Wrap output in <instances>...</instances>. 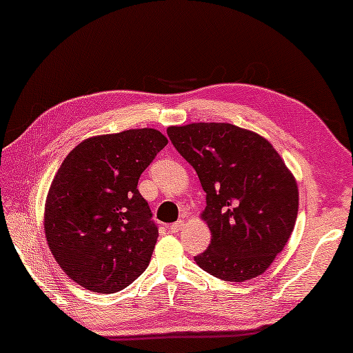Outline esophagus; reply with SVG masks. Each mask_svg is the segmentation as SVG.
Returning a JSON list of instances; mask_svg holds the SVG:
<instances>
[{"instance_id":"obj_1","label":"esophagus","mask_w":353,"mask_h":353,"mask_svg":"<svg viewBox=\"0 0 353 353\" xmlns=\"http://www.w3.org/2000/svg\"><path fill=\"white\" fill-rule=\"evenodd\" d=\"M183 226H185V221H183V220H179V221L171 224V226H170V232H171V234H176V232H181Z\"/></svg>"}]
</instances>
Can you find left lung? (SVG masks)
<instances>
[{
  "mask_svg": "<svg viewBox=\"0 0 353 353\" xmlns=\"http://www.w3.org/2000/svg\"><path fill=\"white\" fill-rule=\"evenodd\" d=\"M168 137L206 192L211 244L194 261L219 279L244 282L272 265L294 229L299 191L279 153L228 123L171 125Z\"/></svg>",
  "mask_w": 353,
  "mask_h": 353,
  "instance_id": "obj_1",
  "label": "left lung"
}]
</instances>
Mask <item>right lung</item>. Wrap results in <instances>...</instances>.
Returning <instances> with one entry per match:
<instances>
[{
    "label": "right lung",
    "mask_w": 353,
    "mask_h": 353,
    "mask_svg": "<svg viewBox=\"0 0 353 353\" xmlns=\"http://www.w3.org/2000/svg\"><path fill=\"white\" fill-rule=\"evenodd\" d=\"M168 139L154 129L88 138L52 179L43 229L52 256L81 287L110 294L145 272L157 239L138 181Z\"/></svg>",
    "instance_id": "add662e5"
}]
</instances>
